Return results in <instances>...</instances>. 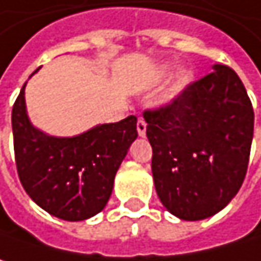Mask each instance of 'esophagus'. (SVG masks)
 Here are the masks:
<instances>
[{
	"mask_svg": "<svg viewBox=\"0 0 261 261\" xmlns=\"http://www.w3.org/2000/svg\"><path fill=\"white\" fill-rule=\"evenodd\" d=\"M138 135L141 138H145V135H147V123H145L144 119H139L138 120Z\"/></svg>",
	"mask_w": 261,
	"mask_h": 261,
	"instance_id": "esophagus-1",
	"label": "esophagus"
}]
</instances>
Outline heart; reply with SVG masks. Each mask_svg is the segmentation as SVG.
Instances as JSON below:
<instances>
[{"label":"heart","instance_id":"obj_1","mask_svg":"<svg viewBox=\"0 0 261 261\" xmlns=\"http://www.w3.org/2000/svg\"><path fill=\"white\" fill-rule=\"evenodd\" d=\"M191 82V73L188 71V70H180L177 74H176V77H174V82H173V85H171V88L168 90V94H167V100H170V99H173V97H176L177 94H180L185 88H187V85Z\"/></svg>","mask_w":261,"mask_h":261}]
</instances>
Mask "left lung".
I'll return each mask as SVG.
<instances>
[{
    "mask_svg": "<svg viewBox=\"0 0 261 261\" xmlns=\"http://www.w3.org/2000/svg\"><path fill=\"white\" fill-rule=\"evenodd\" d=\"M151 170L162 205L182 220H203L239 193L248 170L254 110L237 73L222 64L171 103L144 111Z\"/></svg>",
    "mask_w": 261,
    "mask_h": 261,
    "instance_id": "8db88e82",
    "label": "left lung"
}]
</instances>
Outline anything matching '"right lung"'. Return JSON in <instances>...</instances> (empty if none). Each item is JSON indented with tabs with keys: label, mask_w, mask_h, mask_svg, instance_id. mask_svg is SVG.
<instances>
[{
	"label": "right lung",
	"mask_w": 261,
	"mask_h": 261,
	"mask_svg": "<svg viewBox=\"0 0 261 261\" xmlns=\"http://www.w3.org/2000/svg\"><path fill=\"white\" fill-rule=\"evenodd\" d=\"M25 84L12 110L19 180L48 214L68 222L87 220L100 213L111 196L114 176L138 138V117L96 125L73 138L50 136L29 119Z\"/></svg>",
	"instance_id": "add662e5"
}]
</instances>
